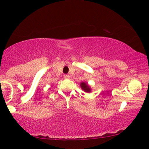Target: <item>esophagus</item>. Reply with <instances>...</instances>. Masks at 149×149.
<instances>
[{
  "label": "esophagus",
  "instance_id": "34e87169",
  "mask_svg": "<svg viewBox=\"0 0 149 149\" xmlns=\"http://www.w3.org/2000/svg\"><path fill=\"white\" fill-rule=\"evenodd\" d=\"M64 79H69L70 78V76H69L68 74H64Z\"/></svg>",
  "mask_w": 149,
  "mask_h": 149
}]
</instances>
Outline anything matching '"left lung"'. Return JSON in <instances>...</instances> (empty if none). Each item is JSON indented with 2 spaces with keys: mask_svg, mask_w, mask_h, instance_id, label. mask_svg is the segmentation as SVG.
I'll return each mask as SVG.
<instances>
[{
  "mask_svg": "<svg viewBox=\"0 0 149 149\" xmlns=\"http://www.w3.org/2000/svg\"><path fill=\"white\" fill-rule=\"evenodd\" d=\"M81 88H82L84 91H86V92H89V91H91L90 87H89V85H87V83H85L84 82L81 83Z\"/></svg>",
  "mask_w": 149,
  "mask_h": 149,
  "instance_id": "1",
  "label": "left lung"
}]
</instances>
